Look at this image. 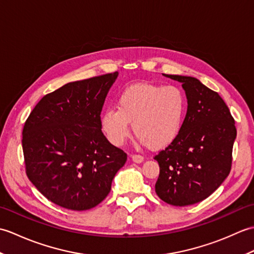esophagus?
Here are the masks:
<instances>
[{
    "label": "esophagus",
    "mask_w": 254,
    "mask_h": 254,
    "mask_svg": "<svg viewBox=\"0 0 254 254\" xmlns=\"http://www.w3.org/2000/svg\"><path fill=\"white\" fill-rule=\"evenodd\" d=\"M131 158H132V160L134 161V163H136V164H141L142 161L144 160V157H143V156H141V155H132Z\"/></svg>",
    "instance_id": "34e87169"
}]
</instances>
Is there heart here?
I'll use <instances>...</instances> for the list:
<instances>
[{
    "mask_svg": "<svg viewBox=\"0 0 254 254\" xmlns=\"http://www.w3.org/2000/svg\"><path fill=\"white\" fill-rule=\"evenodd\" d=\"M186 109V96L179 87L143 83L124 89L117 99V109H106L100 124L115 145L124 143L132 122L139 143L163 148L180 134Z\"/></svg>",
    "mask_w": 254,
    "mask_h": 254,
    "instance_id": "obj_1",
    "label": "heart"
}]
</instances>
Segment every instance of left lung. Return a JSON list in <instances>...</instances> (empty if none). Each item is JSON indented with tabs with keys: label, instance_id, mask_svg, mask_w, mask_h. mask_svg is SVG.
<instances>
[{
	"label": "left lung",
	"instance_id": "8db88e82",
	"mask_svg": "<svg viewBox=\"0 0 254 254\" xmlns=\"http://www.w3.org/2000/svg\"><path fill=\"white\" fill-rule=\"evenodd\" d=\"M165 76L182 83L188 110L179 135L154 157L160 169L155 191L166 203L187 206L208 197L228 177L237 130L216 91L195 77Z\"/></svg>",
	"mask_w": 254,
	"mask_h": 254
}]
</instances>
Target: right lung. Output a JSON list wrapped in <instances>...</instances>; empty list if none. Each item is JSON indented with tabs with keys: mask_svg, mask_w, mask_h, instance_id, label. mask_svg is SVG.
Instances as JSON below:
<instances>
[{
	"mask_svg": "<svg viewBox=\"0 0 254 254\" xmlns=\"http://www.w3.org/2000/svg\"><path fill=\"white\" fill-rule=\"evenodd\" d=\"M118 72L67 83L44 96L23 130L26 174L59 206L86 210L104 201L127 154L101 131L100 113Z\"/></svg>",
	"mask_w": 254,
	"mask_h": 254,
	"instance_id": "1",
	"label": "right lung"
}]
</instances>
